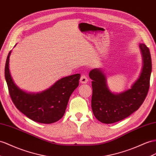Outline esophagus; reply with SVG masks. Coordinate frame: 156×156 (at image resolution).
<instances>
[{"label": "esophagus", "instance_id": "1", "mask_svg": "<svg viewBox=\"0 0 156 156\" xmlns=\"http://www.w3.org/2000/svg\"><path fill=\"white\" fill-rule=\"evenodd\" d=\"M87 81H88V79H87L86 76V75H82L80 79V83H86L87 82Z\"/></svg>", "mask_w": 156, "mask_h": 156}]
</instances>
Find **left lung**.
I'll return each instance as SVG.
<instances>
[{
  "label": "left lung",
  "instance_id": "8db88e82",
  "mask_svg": "<svg viewBox=\"0 0 156 156\" xmlns=\"http://www.w3.org/2000/svg\"><path fill=\"white\" fill-rule=\"evenodd\" d=\"M142 58V68L139 77L130 89L115 94L107 85L106 74L103 69H92L89 73L92 80L93 94L91 109L99 121L111 124L128 117L141 106L147 94L151 73V59L146 45H139Z\"/></svg>",
  "mask_w": 156,
  "mask_h": 156
}]
</instances>
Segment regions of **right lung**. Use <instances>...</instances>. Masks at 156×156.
<instances>
[{
  "label": "right lung",
  "instance_id": "1",
  "mask_svg": "<svg viewBox=\"0 0 156 156\" xmlns=\"http://www.w3.org/2000/svg\"><path fill=\"white\" fill-rule=\"evenodd\" d=\"M11 52L6 58L5 74L9 94L15 106L35 122L51 124L58 121L65 115L70 95L79 85L80 74L62 78L41 92H27L16 84L11 76L9 69Z\"/></svg>",
  "mask_w": 156,
  "mask_h": 156
}]
</instances>
